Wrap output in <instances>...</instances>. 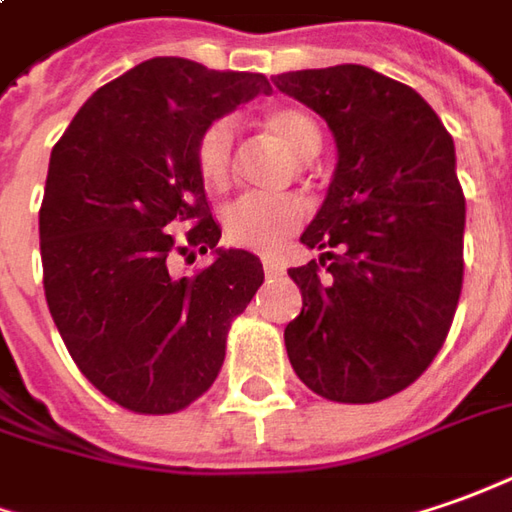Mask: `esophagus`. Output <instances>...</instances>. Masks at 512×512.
<instances>
[{"label":"esophagus","instance_id":"obj_1","mask_svg":"<svg viewBox=\"0 0 512 512\" xmlns=\"http://www.w3.org/2000/svg\"><path fill=\"white\" fill-rule=\"evenodd\" d=\"M263 271H266V277H280V274H285V266L280 260H274V257H266L263 260Z\"/></svg>","mask_w":512,"mask_h":512}]
</instances>
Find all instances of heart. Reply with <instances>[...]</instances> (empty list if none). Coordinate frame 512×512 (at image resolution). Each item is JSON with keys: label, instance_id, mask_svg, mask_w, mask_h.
I'll use <instances>...</instances> for the list:
<instances>
[{"label": "heart", "instance_id": "b5f03b06", "mask_svg": "<svg viewBox=\"0 0 512 512\" xmlns=\"http://www.w3.org/2000/svg\"><path fill=\"white\" fill-rule=\"evenodd\" d=\"M263 128L283 142L297 159H311L322 148V128L308 111L297 106H274L263 114ZM235 128L229 120L210 123L196 142V170L210 193H224L232 182ZM305 204L297 196H249L235 198L224 210V235L229 243L274 252L300 227Z\"/></svg>", "mask_w": 512, "mask_h": 512}]
</instances>
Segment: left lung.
I'll return each mask as SVG.
<instances>
[{"label": "left lung", "instance_id": "1", "mask_svg": "<svg viewBox=\"0 0 512 512\" xmlns=\"http://www.w3.org/2000/svg\"><path fill=\"white\" fill-rule=\"evenodd\" d=\"M271 81L328 123L339 151L300 238L322 255L288 269L302 291L285 328L288 361L328 401H384L426 373L460 302L465 196L454 139L412 86L367 66Z\"/></svg>", "mask_w": 512, "mask_h": 512}]
</instances>
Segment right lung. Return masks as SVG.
I'll return each instance as SVG.
<instances>
[{
    "label": "right lung",
    "mask_w": 512,
    "mask_h": 512,
    "mask_svg": "<svg viewBox=\"0 0 512 512\" xmlns=\"http://www.w3.org/2000/svg\"><path fill=\"white\" fill-rule=\"evenodd\" d=\"M269 92L260 72L151 58L100 86L52 148L38 212L44 294L78 370L123 409L173 415L204 395L232 319L263 283L252 252L218 249L196 142ZM190 248L216 260L182 278L172 257L192 259Z\"/></svg>",
    "instance_id": "obj_1"
}]
</instances>
